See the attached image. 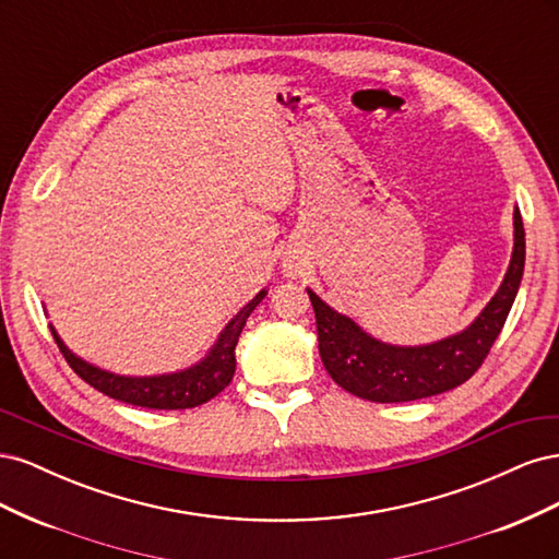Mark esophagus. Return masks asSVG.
<instances>
[{"instance_id":"esophagus-1","label":"esophagus","mask_w":559,"mask_h":559,"mask_svg":"<svg viewBox=\"0 0 559 559\" xmlns=\"http://www.w3.org/2000/svg\"><path fill=\"white\" fill-rule=\"evenodd\" d=\"M286 273H289V275H296V273H298V265H289V267H286Z\"/></svg>"}]
</instances>
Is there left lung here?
<instances>
[{
	"instance_id": "left-lung-1",
	"label": "left lung",
	"mask_w": 559,
	"mask_h": 559,
	"mask_svg": "<svg viewBox=\"0 0 559 559\" xmlns=\"http://www.w3.org/2000/svg\"><path fill=\"white\" fill-rule=\"evenodd\" d=\"M524 273V228L513 210V251L497 294L460 333L427 345H394L364 331L308 289L319 335V357L345 392L376 401L403 403L443 394L476 373L495 345L520 289Z\"/></svg>"
}]
</instances>
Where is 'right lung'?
<instances>
[{
  "label": "right lung",
  "instance_id": "1",
  "mask_svg": "<svg viewBox=\"0 0 559 559\" xmlns=\"http://www.w3.org/2000/svg\"><path fill=\"white\" fill-rule=\"evenodd\" d=\"M267 296V289H261L247 306L235 314L224 331L218 333L216 343L200 361L186 366L175 373L160 376H121L111 373L107 368H99L86 359H81L70 347L64 345L60 333L50 324L60 352L64 354L67 364L74 368V373L86 380L97 392H103L116 401L130 405H142V408L154 411H183L195 408L200 403H207L218 392H224L235 376V345L240 341V333L247 324L249 314L257 310L259 302Z\"/></svg>",
  "mask_w": 559,
  "mask_h": 559
}]
</instances>
